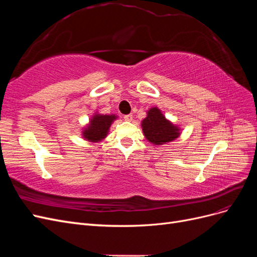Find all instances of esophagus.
<instances>
[{"instance_id": "esophagus-1", "label": "esophagus", "mask_w": 257, "mask_h": 257, "mask_svg": "<svg viewBox=\"0 0 257 257\" xmlns=\"http://www.w3.org/2000/svg\"><path fill=\"white\" fill-rule=\"evenodd\" d=\"M123 118L125 121H132V120H133V114H125L123 116Z\"/></svg>"}]
</instances>
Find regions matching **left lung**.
<instances>
[{
	"mask_svg": "<svg viewBox=\"0 0 257 257\" xmlns=\"http://www.w3.org/2000/svg\"><path fill=\"white\" fill-rule=\"evenodd\" d=\"M142 127L147 141L157 146L173 142L180 136V128L167 120L158 107H152L147 111Z\"/></svg>",
	"mask_w": 257,
	"mask_h": 257,
	"instance_id": "obj_1",
	"label": "left lung"
}]
</instances>
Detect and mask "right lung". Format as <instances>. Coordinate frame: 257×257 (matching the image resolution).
I'll use <instances>...</instances> for the list:
<instances>
[{"label": "right lung", "instance_id": "1", "mask_svg": "<svg viewBox=\"0 0 257 257\" xmlns=\"http://www.w3.org/2000/svg\"><path fill=\"white\" fill-rule=\"evenodd\" d=\"M118 116L115 114H100L95 112L87 126L82 130V137L91 143L102 142L109 132L111 123Z\"/></svg>", "mask_w": 257, "mask_h": 257}]
</instances>
